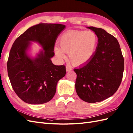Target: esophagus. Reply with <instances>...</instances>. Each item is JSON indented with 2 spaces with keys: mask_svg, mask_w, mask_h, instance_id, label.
I'll return each mask as SVG.
<instances>
[{
  "mask_svg": "<svg viewBox=\"0 0 133 133\" xmlns=\"http://www.w3.org/2000/svg\"><path fill=\"white\" fill-rule=\"evenodd\" d=\"M71 70H72V68H71V66H70V65L66 66V71H71Z\"/></svg>",
  "mask_w": 133,
  "mask_h": 133,
  "instance_id": "obj_1",
  "label": "esophagus"
}]
</instances>
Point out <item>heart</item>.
<instances>
[{
	"label": "heart",
	"instance_id": "heart-1",
	"mask_svg": "<svg viewBox=\"0 0 133 133\" xmlns=\"http://www.w3.org/2000/svg\"><path fill=\"white\" fill-rule=\"evenodd\" d=\"M97 35L91 31H71L60 37V47L56 46L54 52L59 60L66 58L68 53L70 61L75 65L85 64L91 59L97 47Z\"/></svg>",
	"mask_w": 133,
	"mask_h": 133
}]
</instances>
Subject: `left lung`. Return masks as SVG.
Returning a JSON list of instances; mask_svg holds the SVG:
<instances>
[{
	"instance_id": "8db88e82",
	"label": "left lung",
	"mask_w": 133,
	"mask_h": 133,
	"mask_svg": "<svg viewBox=\"0 0 133 133\" xmlns=\"http://www.w3.org/2000/svg\"><path fill=\"white\" fill-rule=\"evenodd\" d=\"M97 35L98 43L91 59L74 69L75 89L87 103L102 102L117 91L124 69V58L118 40L102 28L87 27Z\"/></svg>"
}]
</instances>
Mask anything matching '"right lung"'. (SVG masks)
Returning a JSON list of instances; mask_svg holds the SVG:
<instances>
[{"label":"right lung","instance_id":"right-lung-1","mask_svg":"<svg viewBox=\"0 0 133 133\" xmlns=\"http://www.w3.org/2000/svg\"><path fill=\"white\" fill-rule=\"evenodd\" d=\"M65 28L60 24L40 23L28 29L14 42L7 62L8 74L13 90L24 102L41 104L54 97L66 69L63 65H54L51 58L56 40ZM31 42L42 47L34 58L27 53Z\"/></svg>","mask_w":133,"mask_h":133}]
</instances>
